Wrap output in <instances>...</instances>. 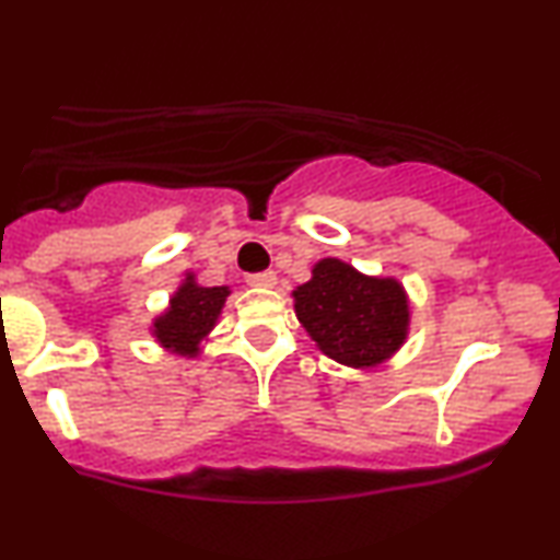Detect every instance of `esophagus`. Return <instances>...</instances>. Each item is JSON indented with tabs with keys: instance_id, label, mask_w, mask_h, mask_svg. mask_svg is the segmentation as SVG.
Returning a JSON list of instances; mask_svg holds the SVG:
<instances>
[{
	"instance_id": "1",
	"label": "esophagus",
	"mask_w": 560,
	"mask_h": 560,
	"mask_svg": "<svg viewBox=\"0 0 560 560\" xmlns=\"http://www.w3.org/2000/svg\"><path fill=\"white\" fill-rule=\"evenodd\" d=\"M275 282H278V275H275L272 270L247 275V285H252V288H275Z\"/></svg>"
}]
</instances>
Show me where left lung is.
Segmentation results:
<instances>
[{
    "label": "left lung",
    "mask_w": 560,
    "mask_h": 560,
    "mask_svg": "<svg viewBox=\"0 0 560 560\" xmlns=\"http://www.w3.org/2000/svg\"><path fill=\"white\" fill-rule=\"evenodd\" d=\"M295 316L326 357L354 370L387 362L408 339L410 303L395 278H372L336 257L293 290Z\"/></svg>",
    "instance_id": "left-lung-1"
}]
</instances>
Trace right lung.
<instances>
[{"instance_id": "obj_1", "label": "right lung", "mask_w": 560, "mask_h": 560, "mask_svg": "<svg viewBox=\"0 0 560 560\" xmlns=\"http://www.w3.org/2000/svg\"><path fill=\"white\" fill-rule=\"evenodd\" d=\"M232 290L226 285L203 288L198 285L194 275H186L180 288L175 290L165 313L152 320V336L158 343L173 354L196 357L211 328L217 326Z\"/></svg>"}]
</instances>
